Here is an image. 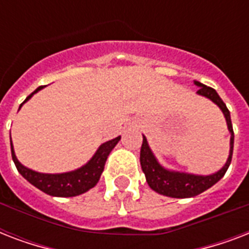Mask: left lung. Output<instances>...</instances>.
I'll use <instances>...</instances> for the list:
<instances>
[{"mask_svg":"<svg viewBox=\"0 0 249 249\" xmlns=\"http://www.w3.org/2000/svg\"><path fill=\"white\" fill-rule=\"evenodd\" d=\"M194 84L199 86V90L196 93L199 95L208 98L213 103H216L224 113L226 123H228V129L231 137H230V154H229L228 161L218 172L209 176H197V174L182 173V172H174V170H168L164 166L159 164L156 160L155 155L152 154L151 148L148 146L147 140L143 136V142L141 147V166L146 176V181L148 186L154 191L165 195L170 197H193L201 194L209 187H212L214 183L220 181L224 177L229 165L231 163L232 158V148H234V130H232L231 117H230V111L228 109L224 101L221 99L217 91L209 86H205L204 84L199 81H194Z\"/></svg>","mask_w":249,"mask_h":249,"instance_id":"1","label":"left lung"}]
</instances>
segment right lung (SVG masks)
Wrapping results in <instances>:
<instances>
[{
	"instance_id": "add662e5",
	"label": "right lung",
	"mask_w": 249,
	"mask_h": 249,
	"mask_svg": "<svg viewBox=\"0 0 249 249\" xmlns=\"http://www.w3.org/2000/svg\"><path fill=\"white\" fill-rule=\"evenodd\" d=\"M44 86L37 88L31 95L25 98V101L23 103H25L29 98L32 97L33 94L37 93ZM23 103L20 105V107L23 106ZM120 138L121 137H116V138H113V140L101 144L99 148L97 150V152L94 154L93 158L85 165L79 168V169L59 174L38 173V172L29 169V168H27V166L19 163V160L17 159L15 152H14L13 142H11V136H10V144H11V156H13V160L14 163H15V166H17L18 172L29 183H32L35 187H37L41 191H44L48 195H52V196L71 197L81 195V194L86 193L88 190H90L91 187L97 185L99 178H101L102 172L105 169L106 160L108 158L109 152L112 151L113 147L120 141Z\"/></svg>"
}]
</instances>
